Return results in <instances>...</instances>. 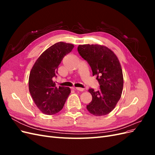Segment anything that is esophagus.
<instances>
[{
    "label": "esophagus",
    "instance_id": "1",
    "mask_svg": "<svg viewBox=\"0 0 155 155\" xmlns=\"http://www.w3.org/2000/svg\"><path fill=\"white\" fill-rule=\"evenodd\" d=\"M74 89H75V90H76V91H81V92H83V91H84V88H79V87H77V88H74Z\"/></svg>",
    "mask_w": 155,
    "mask_h": 155
}]
</instances>
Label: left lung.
Masks as SVG:
<instances>
[{"mask_svg": "<svg viewBox=\"0 0 155 155\" xmlns=\"http://www.w3.org/2000/svg\"><path fill=\"white\" fill-rule=\"evenodd\" d=\"M78 51L90 65L100 86L97 91L88 89L92 100L87 105L88 111L97 116L110 113L123 91V73L118 58L111 50L99 45H79Z\"/></svg>", "mask_w": 155, "mask_h": 155, "instance_id": "1", "label": "left lung"}]
</instances>
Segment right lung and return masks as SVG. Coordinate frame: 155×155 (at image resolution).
<instances>
[{
    "label": "right lung",
    "instance_id": "obj_1",
    "mask_svg": "<svg viewBox=\"0 0 155 155\" xmlns=\"http://www.w3.org/2000/svg\"><path fill=\"white\" fill-rule=\"evenodd\" d=\"M72 44L59 42L42 54L33 66L29 76V91L34 103L43 113L52 115L61 110L70 88L55 87L54 78L64 55L72 50Z\"/></svg>",
    "mask_w": 155,
    "mask_h": 155
}]
</instances>
